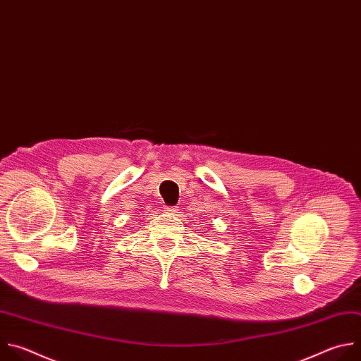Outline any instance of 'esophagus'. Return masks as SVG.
Wrapping results in <instances>:
<instances>
[{"label":"esophagus","mask_w":361,"mask_h":361,"mask_svg":"<svg viewBox=\"0 0 361 361\" xmlns=\"http://www.w3.org/2000/svg\"><path fill=\"white\" fill-rule=\"evenodd\" d=\"M175 209H176L175 206H168V207H166V212H169V213H173V212H175Z\"/></svg>","instance_id":"esophagus-1"}]
</instances>
